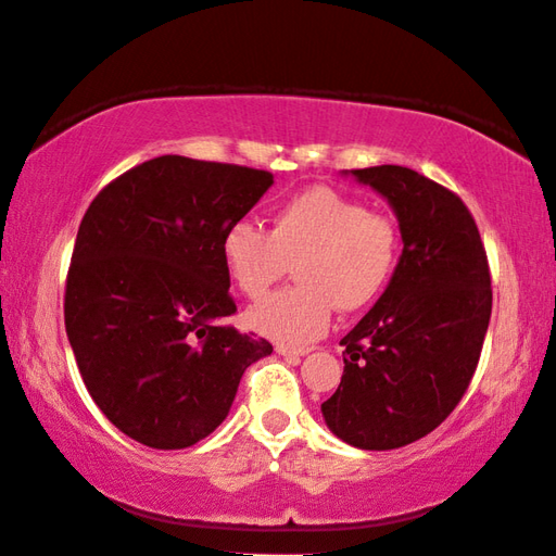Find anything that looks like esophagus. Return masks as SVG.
<instances>
[{"label": "esophagus", "instance_id": "obj_1", "mask_svg": "<svg viewBox=\"0 0 556 556\" xmlns=\"http://www.w3.org/2000/svg\"><path fill=\"white\" fill-rule=\"evenodd\" d=\"M276 353H278V355H282V358L300 361V358H305V355L309 353V349H290V345H282V343H278V345H276Z\"/></svg>", "mask_w": 556, "mask_h": 556}]
</instances>
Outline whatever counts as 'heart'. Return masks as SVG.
<instances>
[{
    "mask_svg": "<svg viewBox=\"0 0 556 556\" xmlns=\"http://www.w3.org/2000/svg\"><path fill=\"white\" fill-rule=\"evenodd\" d=\"M223 264L242 295L258 300L295 264L298 286L249 307L244 324L280 343L302 345L329 329L331 312H358L390 282L400 232L390 217L365 211L327 186L280 203L268 232L239 219L223 237Z\"/></svg>",
    "mask_w": 556,
    "mask_h": 556,
    "instance_id": "b5f03b06",
    "label": "heart"
}]
</instances>
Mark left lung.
Segmentation results:
<instances>
[{
	"mask_svg": "<svg viewBox=\"0 0 556 556\" xmlns=\"http://www.w3.org/2000/svg\"><path fill=\"white\" fill-rule=\"evenodd\" d=\"M400 219L402 256L375 307L341 339L329 431L361 450H394L441 426L477 370L491 319V274L459 195L406 166L353 169Z\"/></svg>",
	"mask_w": 556,
	"mask_h": 556,
	"instance_id": "8db88e82",
	"label": "left lung"
}]
</instances>
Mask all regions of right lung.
Listing matches in <instances>:
<instances>
[{"instance_id":"add662e5","label":"right lung","mask_w":556,"mask_h":556,"mask_svg":"<svg viewBox=\"0 0 556 556\" xmlns=\"http://www.w3.org/2000/svg\"><path fill=\"white\" fill-rule=\"evenodd\" d=\"M274 174L164 154L111 181L84 213L65 327L91 400L132 441L191 447L225 421L251 363L274 353L237 312L223 237Z\"/></svg>"}]
</instances>
